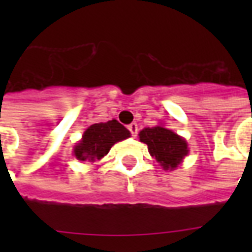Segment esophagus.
<instances>
[{
	"instance_id": "esophagus-1",
	"label": "esophagus",
	"mask_w": 252,
	"mask_h": 252,
	"mask_svg": "<svg viewBox=\"0 0 252 252\" xmlns=\"http://www.w3.org/2000/svg\"><path fill=\"white\" fill-rule=\"evenodd\" d=\"M128 129H129L130 134H132L133 137H136V136H137V133H138V126H137V124H136V123H132V124H129V126H128Z\"/></svg>"
}]
</instances>
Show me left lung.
Segmentation results:
<instances>
[{
  "label": "left lung",
  "instance_id": "1",
  "mask_svg": "<svg viewBox=\"0 0 252 252\" xmlns=\"http://www.w3.org/2000/svg\"><path fill=\"white\" fill-rule=\"evenodd\" d=\"M140 140L148 145L150 156L156 158L165 170L178 167L188 153L187 142L163 126H157L142 129Z\"/></svg>",
  "mask_w": 252,
  "mask_h": 252
}]
</instances>
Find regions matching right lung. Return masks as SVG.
I'll return each mask as SVG.
<instances>
[{"label":"right lung","mask_w":252,"mask_h":252,"mask_svg":"<svg viewBox=\"0 0 252 252\" xmlns=\"http://www.w3.org/2000/svg\"><path fill=\"white\" fill-rule=\"evenodd\" d=\"M130 136L129 130L118 120L93 124L86 129L74 148V156L80 161H96L110 152L111 146Z\"/></svg>","instance_id":"add662e5"}]
</instances>
